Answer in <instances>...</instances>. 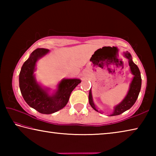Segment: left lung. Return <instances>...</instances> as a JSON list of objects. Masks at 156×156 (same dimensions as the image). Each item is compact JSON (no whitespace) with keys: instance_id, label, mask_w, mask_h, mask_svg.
<instances>
[{"instance_id":"8db88e82","label":"left lung","mask_w":156,"mask_h":156,"mask_svg":"<svg viewBox=\"0 0 156 156\" xmlns=\"http://www.w3.org/2000/svg\"><path fill=\"white\" fill-rule=\"evenodd\" d=\"M123 56L128 60L129 68H130L131 73L133 75V78L132 79L130 85H129V91L127 92V94H126V96L125 97V98H124L119 104L115 105V106L113 107V111L112 114H110V116L120 115L123 112H126V110L130 109V108L135 104L141 89L142 79L139 68L138 67V66L133 62V60H132V57L130 53L128 51L124 52ZM89 102L91 107L93 108L95 111L100 113V111L98 110V108L96 107V105H95L94 102L93 96H92L91 93V89H90V90H89Z\"/></svg>"}]
</instances>
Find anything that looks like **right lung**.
<instances>
[{
  "label": "right lung",
  "instance_id": "1",
  "mask_svg": "<svg viewBox=\"0 0 156 156\" xmlns=\"http://www.w3.org/2000/svg\"><path fill=\"white\" fill-rule=\"evenodd\" d=\"M49 51L44 48L34 50L23 65L19 74V87L23 98L29 106L43 114H51L64 108L71 93L81 83L78 78H63L51 94L49 88L43 87L38 83L34 74L36 62Z\"/></svg>",
  "mask_w": 156,
  "mask_h": 156
}]
</instances>
